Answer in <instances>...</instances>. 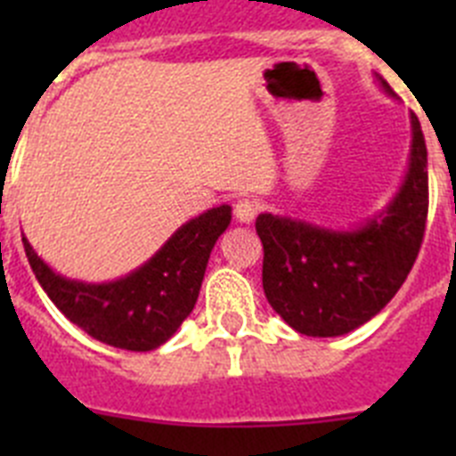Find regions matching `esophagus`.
Returning a JSON list of instances; mask_svg holds the SVG:
<instances>
[{
	"label": "esophagus",
	"instance_id": "34e87169",
	"mask_svg": "<svg viewBox=\"0 0 456 456\" xmlns=\"http://www.w3.org/2000/svg\"><path fill=\"white\" fill-rule=\"evenodd\" d=\"M257 215V203L251 199H240L235 203V219L240 224H251Z\"/></svg>",
	"mask_w": 456,
	"mask_h": 456
}]
</instances>
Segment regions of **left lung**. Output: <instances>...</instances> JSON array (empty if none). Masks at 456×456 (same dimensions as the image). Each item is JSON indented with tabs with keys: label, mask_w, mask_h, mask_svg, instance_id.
Wrapping results in <instances>:
<instances>
[{
	"label": "left lung",
	"mask_w": 456,
	"mask_h": 456,
	"mask_svg": "<svg viewBox=\"0 0 456 456\" xmlns=\"http://www.w3.org/2000/svg\"><path fill=\"white\" fill-rule=\"evenodd\" d=\"M381 91L395 98L386 79ZM404 178L384 209L349 231L263 212L256 231L265 248V297L294 331L336 338L386 308L409 276L425 235L427 146L416 114Z\"/></svg>",
	"instance_id": "left-lung-1"
}]
</instances>
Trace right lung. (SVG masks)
I'll return each instance as SVG.
<instances>
[{
	"label": "right lung",
	"instance_id": "add662e5",
	"mask_svg": "<svg viewBox=\"0 0 456 456\" xmlns=\"http://www.w3.org/2000/svg\"><path fill=\"white\" fill-rule=\"evenodd\" d=\"M231 219V205L205 209L180 225L151 260L107 283L61 276L24 235L22 241L40 288L72 324L111 347L152 352L173 338L196 305L209 253Z\"/></svg>",
	"mask_w": 456,
	"mask_h": 456
}]
</instances>
